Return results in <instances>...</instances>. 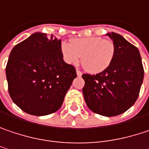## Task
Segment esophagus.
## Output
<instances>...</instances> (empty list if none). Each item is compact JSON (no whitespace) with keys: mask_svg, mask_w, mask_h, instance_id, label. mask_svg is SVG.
I'll use <instances>...</instances> for the list:
<instances>
[{"mask_svg":"<svg viewBox=\"0 0 149 149\" xmlns=\"http://www.w3.org/2000/svg\"><path fill=\"white\" fill-rule=\"evenodd\" d=\"M82 72L81 71H79V70H77V77H81L82 76Z\"/></svg>","mask_w":149,"mask_h":149,"instance_id":"1","label":"esophagus"}]
</instances>
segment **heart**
<instances>
[{"label":"heart","instance_id":"heart-1","mask_svg":"<svg viewBox=\"0 0 149 149\" xmlns=\"http://www.w3.org/2000/svg\"><path fill=\"white\" fill-rule=\"evenodd\" d=\"M61 51L66 63L75 65L82 56L83 68L90 73H99L111 64L116 54V46L111 40L87 37L74 39L70 44L63 42Z\"/></svg>","mask_w":149,"mask_h":149}]
</instances>
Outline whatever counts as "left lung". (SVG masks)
Here are the masks:
<instances>
[{"instance_id": "left-lung-1", "label": "left lung", "mask_w": 149, "mask_h": 149, "mask_svg": "<svg viewBox=\"0 0 149 149\" xmlns=\"http://www.w3.org/2000/svg\"><path fill=\"white\" fill-rule=\"evenodd\" d=\"M116 46L108 68L96 75L83 74V93L88 107L104 116L126 112L137 100L144 70L138 49L116 33H107Z\"/></svg>"}]
</instances>
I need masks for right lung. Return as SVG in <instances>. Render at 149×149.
Listing matches in <instances>:
<instances>
[{"mask_svg": "<svg viewBox=\"0 0 149 149\" xmlns=\"http://www.w3.org/2000/svg\"><path fill=\"white\" fill-rule=\"evenodd\" d=\"M61 40L35 33L12 49L6 75L14 103L33 116H46L62 105L77 77L76 69L64 61Z\"/></svg>", "mask_w": 149, "mask_h": 149, "instance_id": "add662e5", "label": "right lung"}]
</instances>
